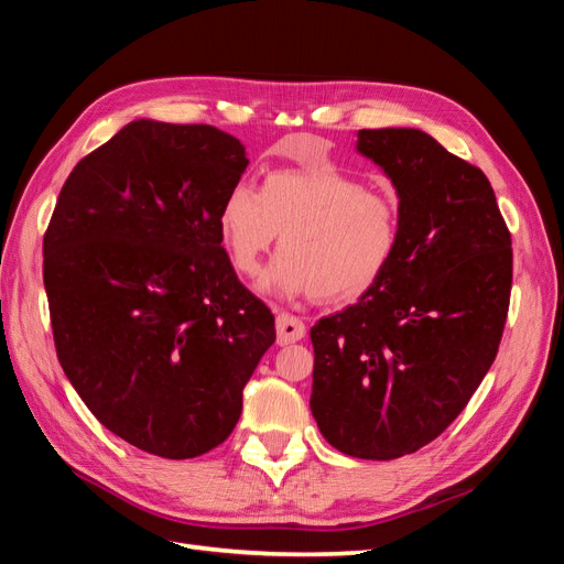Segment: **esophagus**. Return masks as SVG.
<instances>
[{"mask_svg":"<svg viewBox=\"0 0 564 564\" xmlns=\"http://www.w3.org/2000/svg\"><path fill=\"white\" fill-rule=\"evenodd\" d=\"M305 336V324L301 317L289 315V313H280L278 315V344L280 346H289L296 344Z\"/></svg>","mask_w":564,"mask_h":564,"instance_id":"obj_1","label":"esophagus"}]
</instances>
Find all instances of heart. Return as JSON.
Returning a JSON list of instances; mask_svg holds the SVG:
<instances>
[{"instance_id": "b5f03b06", "label": "heart", "mask_w": 564, "mask_h": 564, "mask_svg": "<svg viewBox=\"0 0 564 564\" xmlns=\"http://www.w3.org/2000/svg\"><path fill=\"white\" fill-rule=\"evenodd\" d=\"M232 268L256 275L282 235L263 289L284 296L352 301L377 284L402 240L400 199L336 169H282L261 191L237 183L218 212Z\"/></svg>"}]
</instances>
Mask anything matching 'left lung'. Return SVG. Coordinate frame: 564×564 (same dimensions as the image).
I'll use <instances>...</instances> for the list:
<instances>
[{
  "instance_id": "8db88e82",
  "label": "left lung",
  "mask_w": 564,
  "mask_h": 564,
  "mask_svg": "<svg viewBox=\"0 0 564 564\" xmlns=\"http://www.w3.org/2000/svg\"><path fill=\"white\" fill-rule=\"evenodd\" d=\"M357 150L392 181L395 261L355 305L322 317L311 409L355 458L414 454L464 412L508 317L513 249L482 169L419 129H362Z\"/></svg>"
}]
</instances>
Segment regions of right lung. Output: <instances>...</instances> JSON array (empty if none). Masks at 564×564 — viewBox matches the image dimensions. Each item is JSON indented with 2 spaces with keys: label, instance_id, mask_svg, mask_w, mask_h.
I'll use <instances>...</instances> for the list:
<instances>
[{
  "label": "right lung",
  "instance_id": "add662e5",
  "mask_svg": "<svg viewBox=\"0 0 564 564\" xmlns=\"http://www.w3.org/2000/svg\"><path fill=\"white\" fill-rule=\"evenodd\" d=\"M247 164L216 127L135 119L77 162L44 232L65 377L148 454L195 458L226 442L275 344V315L220 247V204Z\"/></svg>",
  "mask_w": 564,
  "mask_h": 564
}]
</instances>
